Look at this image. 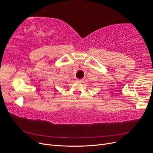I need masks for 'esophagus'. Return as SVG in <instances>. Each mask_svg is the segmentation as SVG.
I'll list each match as a JSON object with an SVG mask.
<instances>
[{
    "mask_svg": "<svg viewBox=\"0 0 153 153\" xmlns=\"http://www.w3.org/2000/svg\"><path fill=\"white\" fill-rule=\"evenodd\" d=\"M78 82H80V83H82L83 82H84V80L83 79H78L77 80H76Z\"/></svg>",
    "mask_w": 153,
    "mask_h": 153,
    "instance_id": "obj_1",
    "label": "esophagus"
}]
</instances>
